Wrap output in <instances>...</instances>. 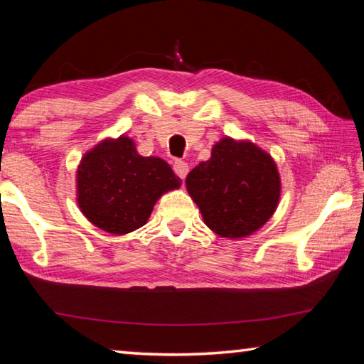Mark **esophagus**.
Here are the masks:
<instances>
[{"instance_id": "34e87169", "label": "esophagus", "mask_w": 364, "mask_h": 364, "mask_svg": "<svg viewBox=\"0 0 364 364\" xmlns=\"http://www.w3.org/2000/svg\"><path fill=\"white\" fill-rule=\"evenodd\" d=\"M173 170H175V173L181 178V180H184V178H186V175H188L189 167H188L186 162H183V160H175Z\"/></svg>"}]
</instances>
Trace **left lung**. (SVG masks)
I'll return each instance as SVG.
<instances>
[{
    "instance_id": "left-lung-1",
    "label": "left lung",
    "mask_w": 364,
    "mask_h": 364,
    "mask_svg": "<svg viewBox=\"0 0 364 364\" xmlns=\"http://www.w3.org/2000/svg\"><path fill=\"white\" fill-rule=\"evenodd\" d=\"M189 196L205 225L221 237H245L262 228L279 202L274 160L249 141L223 138L212 157L186 176Z\"/></svg>"
}]
</instances>
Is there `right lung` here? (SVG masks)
I'll use <instances>...</instances> for the list:
<instances>
[{
  "label": "right lung",
  "mask_w": 364,
  "mask_h": 364,
  "mask_svg": "<svg viewBox=\"0 0 364 364\" xmlns=\"http://www.w3.org/2000/svg\"><path fill=\"white\" fill-rule=\"evenodd\" d=\"M181 186L164 159L143 157L128 136L104 139L77 170V202L95 226L127 234L146 225L159 197Z\"/></svg>",
  "instance_id": "obj_1"
}]
</instances>
